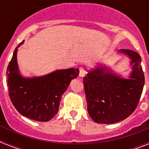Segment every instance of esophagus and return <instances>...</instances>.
<instances>
[{
  "label": "esophagus",
  "instance_id": "obj_1",
  "mask_svg": "<svg viewBox=\"0 0 149 149\" xmlns=\"http://www.w3.org/2000/svg\"><path fill=\"white\" fill-rule=\"evenodd\" d=\"M86 74V70H85V69H84V68H80V69H79V77H84V76H85Z\"/></svg>",
  "mask_w": 149,
  "mask_h": 149
}]
</instances>
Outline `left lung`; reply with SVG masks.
I'll use <instances>...</instances> for the list:
<instances>
[{"label": "left lung", "instance_id": "obj_1", "mask_svg": "<svg viewBox=\"0 0 149 149\" xmlns=\"http://www.w3.org/2000/svg\"><path fill=\"white\" fill-rule=\"evenodd\" d=\"M120 52L131 58L132 74L124 79L106 66H97L84 77L89 115L98 124H113L129 117L139 104L145 84L141 56L130 49Z\"/></svg>", "mask_w": 149, "mask_h": 149}]
</instances>
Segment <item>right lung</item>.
Instances as JSON below:
<instances>
[{
    "label": "right lung",
    "mask_w": 149,
    "mask_h": 149,
    "mask_svg": "<svg viewBox=\"0 0 149 149\" xmlns=\"http://www.w3.org/2000/svg\"><path fill=\"white\" fill-rule=\"evenodd\" d=\"M15 49L7 70L9 97L18 112L37 121H48L58 113L62 95L79 70L70 68L56 70L43 77L24 78L19 73Z\"/></svg>",
    "instance_id": "right-lung-1"
}]
</instances>
